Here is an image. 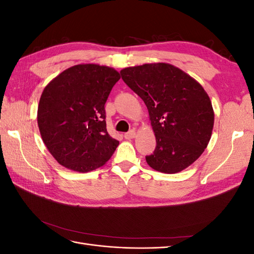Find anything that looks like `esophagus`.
Instances as JSON below:
<instances>
[{"label":"esophagus","instance_id":"1","mask_svg":"<svg viewBox=\"0 0 254 254\" xmlns=\"http://www.w3.org/2000/svg\"><path fill=\"white\" fill-rule=\"evenodd\" d=\"M134 136H135V131H134V130H130V131H128V132H126L124 134V137H125L126 140H131V139H133Z\"/></svg>","mask_w":254,"mask_h":254}]
</instances>
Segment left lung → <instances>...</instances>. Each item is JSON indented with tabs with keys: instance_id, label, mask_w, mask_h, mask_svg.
<instances>
[{
	"instance_id": "left-lung-1",
	"label": "left lung",
	"mask_w": 254,
	"mask_h": 254,
	"mask_svg": "<svg viewBox=\"0 0 254 254\" xmlns=\"http://www.w3.org/2000/svg\"><path fill=\"white\" fill-rule=\"evenodd\" d=\"M122 79L147 107L157 146L146 162L161 173L183 171L201 156L211 139L214 111L209 95L190 75L168 64L121 71Z\"/></svg>"
}]
</instances>
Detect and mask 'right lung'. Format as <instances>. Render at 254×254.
Listing matches in <instances>:
<instances>
[{
	"label": "right lung",
	"instance_id": "add662e5",
	"mask_svg": "<svg viewBox=\"0 0 254 254\" xmlns=\"http://www.w3.org/2000/svg\"><path fill=\"white\" fill-rule=\"evenodd\" d=\"M121 75L98 64L66 68L44 88L38 106V126L52 156L79 173L108 161L119 141L107 131L105 104Z\"/></svg>",
	"mask_w": 254,
	"mask_h": 254
}]
</instances>
